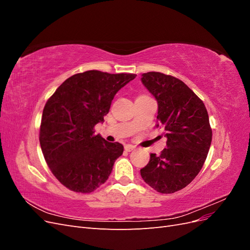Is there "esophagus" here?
Masks as SVG:
<instances>
[{
	"label": "esophagus",
	"mask_w": 250,
	"mask_h": 250,
	"mask_svg": "<svg viewBox=\"0 0 250 250\" xmlns=\"http://www.w3.org/2000/svg\"><path fill=\"white\" fill-rule=\"evenodd\" d=\"M134 149H135V146L130 145V144H127V145H125V150H126V151H128V152H129V151L134 150Z\"/></svg>",
	"instance_id": "esophagus-1"
}]
</instances>
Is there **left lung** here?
I'll use <instances>...</instances> for the list:
<instances>
[{
    "label": "left lung",
    "instance_id": "left-lung-1",
    "mask_svg": "<svg viewBox=\"0 0 250 250\" xmlns=\"http://www.w3.org/2000/svg\"><path fill=\"white\" fill-rule=\"evenodd\" d=\"M143 84L158 104V125L165 128L167 148L150 154L141 175L162 194L186 188L197 176L207 160L211 128L206 105L181 80L160 72L143 74Z\"/></svg>",
    "mask_w": 250,
    "mask_h": 250
}]
</instances>
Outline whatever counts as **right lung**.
I'll use <instances>...</instances> for the list:
<instances>
[{"instance_id":"add662e5","label":"right lung","mask_w":250,"mask_h":250,"mask_svg":"<svg viewBox=\"0 0 250 250\" xmlns=\"http://www.w3.org/2000/svg\"><path fill=\"white\" fill-rule=\"evenodd\" d=\"M135 74L86 71L67 78L44 105L40 143L44 160L59 183L76 193H92L108 179L123 154L120 143L95 133L118 90Z\"/></svg>"}]
</instances>
